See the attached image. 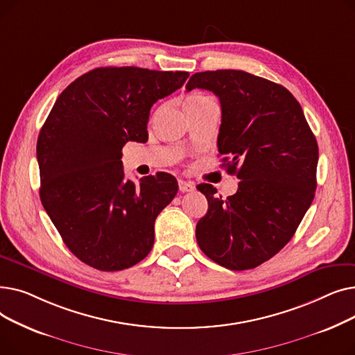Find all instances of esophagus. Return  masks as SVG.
Masks as SVG:
<instances>
[{"label":"esophagus","mask_w":355,"mask_h":355,"mask_svg":"<svg viewBox=\"0 0 355 355\" xmlns=\"http://www.w3.org/2000/svg\"><path fill=\"white\" fill-rule=\"evenodd\" d=\"M194 189L196 187H194L193 182L178 180V190H180V193H189V191H193Z\"/></svg>","instance_id":"1"}]
</instances>
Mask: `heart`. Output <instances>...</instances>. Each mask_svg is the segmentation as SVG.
<instances>
[{
    "mask_svg": "<svg viewBox=\"0 0 355 355\" xmlns=\"http://www.w3.org/2000/svg\"><path fill=\"white\" fill-rule=\"evenodd\" d=\"M210 101H211L210 98L204 96V95H193V96H190L187 101H185V105H184V107H190V106H200V105H204V103H207V102H210Z\"/></svg>",
    "mask_w": 355,
    "mask_h": 355,
    "instance_id": "heart-1",
    "label": "heart"
}]
</instances>
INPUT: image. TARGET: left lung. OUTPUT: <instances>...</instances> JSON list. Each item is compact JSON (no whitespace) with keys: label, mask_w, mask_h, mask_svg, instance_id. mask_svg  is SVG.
Returning <instances> with one entry per match:
<instances>
[{"label":"left lung","mask_w":355,"mask_h":355,"mask_svg":"<svg viewBox=\"0 0 355 355\" xmlns=\"http://www.w3.org/2000/svg\"><path fill=\"white\" fill-rule=\"evenodd\" d=\"M213 92L221 105L217 146L223 166L240 180L223 200L198 184L209 210L198 220L200 249L230 270L273 257L292 239L316 190L318 144L292 93L243 70L193 74L187 86Z\"/></svg>","instance_id":"obj_1"}]
</instances>
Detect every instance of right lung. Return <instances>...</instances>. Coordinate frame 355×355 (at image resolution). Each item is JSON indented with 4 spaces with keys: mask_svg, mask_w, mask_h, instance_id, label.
<instances>
[{
    "mask_svg": "<svg viewBox=\"0 0 355 355\" xmlns=\"http://www.w3.org/2000/svg\"><path fill=\"white\" fill-rule=\"evenodd\" d=\"M187 71L98 67L55 101L37 139L40 198L69 250L103 272L128 269L151 252L157 216L178 191L157 173L126 181L122 148L148 141L151 106L187 80Z\"/></svg>",
    "mask_w": 355,
    "mask_h": 355,
    "instance_id": "1",
    "label": "right lung"
}]
</instances>
